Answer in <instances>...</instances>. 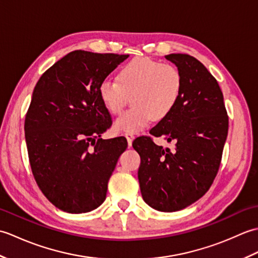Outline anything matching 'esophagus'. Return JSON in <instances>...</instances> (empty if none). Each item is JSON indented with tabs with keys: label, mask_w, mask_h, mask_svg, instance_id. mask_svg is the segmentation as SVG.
<instances>
[{
	"label": "esophagus",
	"mask_w": 258,
	"mask_h": 258,
	"mask_svg": "<svg viewBox=\"0 0 258 258\" xmlns=\"http://www.w3.org/2000/svg\"><path fill=\"white\" fill-rule=\"evenodd\" d=\"M125 138H126V140H127L128 146H132V142L134 140V134L133 133H126L125 134Z\"/></svg>",
	"instance_id": "esophagus-1"
}]
</instances>
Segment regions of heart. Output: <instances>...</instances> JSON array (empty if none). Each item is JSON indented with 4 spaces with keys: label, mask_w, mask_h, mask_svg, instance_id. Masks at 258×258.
Instances as JSON below:
<instances>
[{
    "label": "heart",
    "mask_w": 258,
    "mask_h": 258,
    "mask_svg": "<svg viewBox=\"0 0 258 258\" xmlns=\"http://www.w3.org/2000/svg\"><path fill=\"white\" fill-rule=\"evenodd\" d=\"M184 80L173 64L149 57H135L119 70L117 81H103L98 93L107 111L119 115L132 101L133 106L116 119L114 130L138 133L153 119L162 120L176 107Z\"/></svg>",
    "instance_id": "1"
}]
</instances>
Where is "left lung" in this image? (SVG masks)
Instances as JSON below:
<instances>
[{
  "mask_svg": "<svg viewBox=\"0 0 258 258\" xmlns=\"http://www.w3.org/2000/svg\"><path fill=\"white\" fill-rule=\"evenodd\" d=\"M166 59L183 75L182 96L167 117L151 130L155 138L174 142V150L156 145L149 136L133 142L141 156L139 182L146 204L160 212H176L210 189L220 168L228 132L223 93L215 78L188 54Z\"/></svg>",
  "mask_w": 258,
  "mask_h": 258,
  "instance_id": "obj_1",
  "label": "left lung"
}]
</instances>
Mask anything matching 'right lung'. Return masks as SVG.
<instances>
[{"label": "right lung", "instance_id": "obj_1", "mask_svg": "<svg viewBox=\"0 0 258 258\" xmlns=\"http://www.w3.org/2000/svg\"><path fill=\"white\" fill-rule=\"evenodd\" d=\"M127 57L73 51L34 87L24 123L27 153L36 184L58 210L87 213L106 199L108 179L127 141L101 139L112 118L98 89Z\"/></svg>", "mask_w": 258, "mask_h": 258}]
</instances>
